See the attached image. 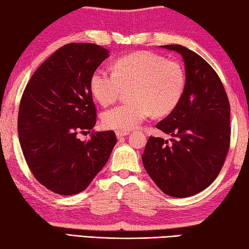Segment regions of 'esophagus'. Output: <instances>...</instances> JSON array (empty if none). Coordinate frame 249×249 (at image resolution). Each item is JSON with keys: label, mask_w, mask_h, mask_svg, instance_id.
Listing matches in <instances>:
<instances>
[{"label": "esophagus", "mask_w": 249, "mask_h": 249, "mask_svg": "<svg viewBox=\"0 0 249 249\" xmlns=\"http://www.w3.org/2000/svg\"><path fill=\"white\" fill-rule=\"evenodd\" d=\"M129 132H122V130H116V137L117 138H122L124 136H127Z\"/></svg>", "instance_id": "esophagus-1"}]
</instances>
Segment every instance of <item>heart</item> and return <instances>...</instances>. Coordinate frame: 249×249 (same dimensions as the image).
<instances>
[{
    "mask_svg": "<svg viewBox=\"0 0 249 249\" xmlns=\"http://www.w3.org/2000/svg\"><path fill=\"white\" fill-rule=\"evenodd\" d=\"M185 73L178 61L151 52H136L117 59L114 71L96 68L90 88L101 104L114 102L124 88H130L129 101L107 109L102 116L105 127L128 132L153 114H169L183 95Z\"/></svg>",
    "mask_w": 249,
    "mask_h": 249,
    "instance_id": "heart-1",
    "label": "heart"
}]
</instances>
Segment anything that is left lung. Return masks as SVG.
<instances>
[{
	"label": "left lung",
	"instance_id": "1",
	"mask_svg": "<svg viewBox=\"0 0 249 249\" xmlns=\"http://www.w3.org/2000/svg\"><path fill=\"white\" fill-rule=\"evenodd\" d=\"M162 47L182 56L184 91L177 107L156 125L174 137L171 144L150 136L142 160L163 193L187 197L208 188L224 165L231 141V107L221 79L203 58L180 45Z\"/></svg>",
	"mask_w": 249,
	"mask_h": 249
}]
</instances>
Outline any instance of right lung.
<instances>
[{"label":"right lung","instance_id":"1","mask_svg":"<svg viewBox=\"0 0 249 249\" xmlns=\"http://www.w3.org/2000/svg\"><path fill=\"white\" fill-rule=\"evenodd\" d=\"M107 57L108 50L99 45L67 44L39 66L24 90L20 147L34 177L57 195L86 190L117 142L112 130L91 133L84 142L77 136L95 125L90 78Z\"/></svg>","mask_w":249,"mask_h":249}]
</instances>
